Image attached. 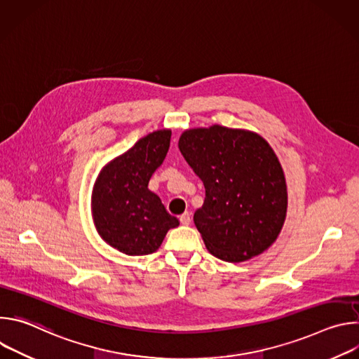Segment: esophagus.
Wrapping results in <instances>:
<instances>
[{"instance_id":"1","label":"esophagus","mask_w":359,"mask_h":359,"mask_svg":"<svg viewBox=\"0 0 359 359\" xmlns=\"http://www.w3.org/2000/svg\"><path fill=\"white\" fill-rule=\"evenodd\" d=\"M180 223L183 224V226H187V224H190V220H191V217H190V213L189 212H184L182 216H180Z\"/></svg>"}]
</instances>
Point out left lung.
<instances>
[{"mask_svg": "<svg viewBox=\"0 0 359 359\" xmlns=\"http://www.w3.org/2000/svg\"><path fill=\"white\" fill-rule=\"evenodd\" d=\"M179 149L206 197L194 224L215 257L241 263L264 252L287 216L281 163L259 133L222 125L186 129Z\"/></svg>", "mask_w": 359, "mask_h": 359, "instance_id": "obj_1", "label": "left lung"}]
</instances>
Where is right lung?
I'll return each instance as SVG.
<instances>
[{
    "instance_id": "right-lung-1",
    "label": "right lung",
    "mask_w": 359,
    "mask_h": 359,
    "mask_svg": "<svg viewBox=\"0 0 359 359\" xmlns=\"http://www.w3.org/2000/svg\"><path fill=\"white\" fill-rule=\"evenodd\" d=\"M170 129L140 137L99 172L92 190V220L100 238L128 255L155 252L166 233L179 226L147 184L163 163Z\"/></svg>"
}]
</instances>
